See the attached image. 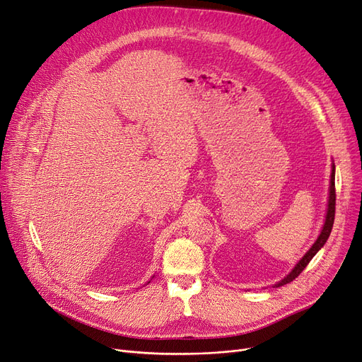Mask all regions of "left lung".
Listing matches in <instances>:
<instances>
[{"label":"left lung","mask_w":362,"mask_h":362,"mask_svg":"<svg viewBox=\"0 0 362 362\" xmlns=\"http://www.w3.org/2000/svg\"><path fill=\"white\" fill-rule=\"evenodd\" d=\"M334 218H335V168L332 166V175H331V189H329V202H327V213H326V221L323 225L322 233L319 235V238L315 240V243L313 245V247L306 252L305 257L298 262V266L293 269V272L290 275H287V278H284L281 282L276 284V287L281 286H286V284L291 282L293 279L298 278L300 273L305 270V267L308 266V262L313 259V257L319 252L323 245L326 243V240L329 238L331 231H332V226H334Z\"/></svg>","instance_id":"8db88e82"}]
</instances>
